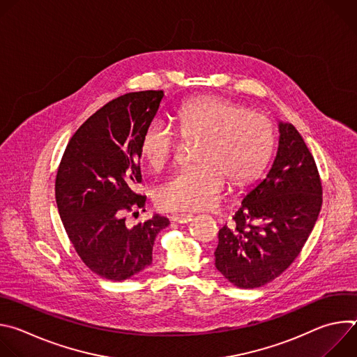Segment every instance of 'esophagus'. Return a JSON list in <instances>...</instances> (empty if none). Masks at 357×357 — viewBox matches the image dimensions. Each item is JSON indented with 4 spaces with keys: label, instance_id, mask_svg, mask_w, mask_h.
<instances>
[{
    "label": "esophagus",
    "instance_id": "34e87169",
    "mask_svg": "<svg viewBox=\"0 0 357 357\" xmlns=\"http://www.w3.org/2000/svg\"><path fill=\"white\" fill-rule=\"evenodd\" d=\"M192 219H193L192 215H185V213H176V215H172V216H171V220H172L174 223H179V225L189 223Z\"/></svg>",
    "mask_w": 357,
    "mask_h": 357
}]
</instances>
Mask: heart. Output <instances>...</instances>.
I'll return each mask as SVG.
<instances>
[{
  "label": "heart",
  "instance_id": "b5f03b06",
  "mask_svg": "<svg viewBox=\"0 0 357 357\" xmlns=\"http://www.w3.org/2000/svg\"><path fill=\"white\" fill-rule=\"evenodd\" d=\"M178 132L197 141V165L174 174L158 186L155 203L162 211H205L220 197L226 181L238 188L256 179L267 165L274 131L260 113L223 97L205 96L176 110ZM178 148V135L161 120L151 121L139 139V152L149 168L162 169Z\"/></svg>",
  "mask_w": 357,
  "mask_h": 357
}]
</instances>
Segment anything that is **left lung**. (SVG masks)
Masks as SVG:
<instances>
[{"mask_svg": "<svg viewBox=\"0 0 357 357\" xmlns=\"http://www.w3.org/2000/svg\"><path fill=\"white\" fill-rule=\"evenodd\" d=\"M278 148L266 174L243 196L233 226L219 230L215 266L237 288L281 275L307 243L322 206L315 160L296 128L278 121Z\"/></svg>", "mask_w": 357, "mask_h": 357, "instance_id": "1", "label": "left lung"}]
</instances>
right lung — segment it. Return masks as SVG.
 <instances>
[{"mask_svg": "<svg viewBox=\"0 0 357 357\" xmlns=\"http://www.w3.org/2000/svg\"><path fill=\"white\" fill-rule=\"evenodd\" d=\"M162 98V90H146L112 100L79 127L62 157L58 211L79 257L101 278L124 281L149 267L155 237L169 225L154 215L128 229L124 218L145 205L134 192L141 182L139 139Z\"/></svg>", "mask_w": 357, "mask_h": 357, "instance_id": "right-lung-1", "label": "right lung"}]
</instances>
